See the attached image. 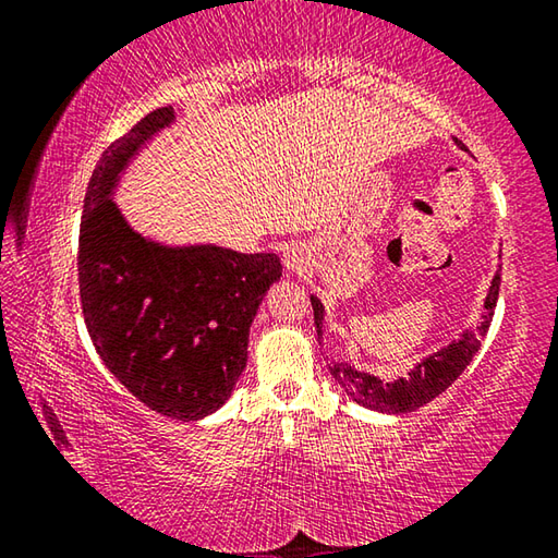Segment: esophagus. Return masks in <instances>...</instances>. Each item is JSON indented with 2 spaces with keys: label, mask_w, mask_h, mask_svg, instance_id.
Instances as JSON below:
<instances>
[{
  "label": "esophagus",
  "mask_w": 558,
  "mask_h": 558,
  "mask_svg": "<svg viewBox=\"0 0 558 558\" xmlns=\"http://www.w3.org/2000/svg\"><path fill=\"white\" fill-rule=\"evenodd\" d=\"M282 263H286L288 270H300L302 266H305V248L292 243L290 248H286V253H282Z\"/></svg>",
  "instance_id": "34e87169"
}]
</instances>
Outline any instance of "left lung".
Masks as SVG:
<instances>
[{"instance_id":"left-lung-1","label":"left lung","mask_w":558,"mask_h":558,"mask_svg":"<svg viewBox=\"0 0 558 558\" xmlns=\"http://www.w3.org/2000/svg\"><path fill=\"white\" fill-rule=\"evenodd\" d=\"M497 295H499V272L495 276L493 286H489L487 300H485V315L480 317L475 332H465L458 342H452L446 349H440V352L423 359V362L415 366L405 379L401 376V379L386 384L372 374L352 369L349 364H332L329 366V374H332L335 381L347 391L349 399L356 401L359 405H364V409L381 411V413H409V411L421 409V405H426L428 401L436 399L438 393L446 391L448 386L456 381L462 372H465V366L472 362V356H475V352L480 349V342H483V337L487 335L489 323H493ZM310 300H313V310H315L317 337H323L325 307L315 295Z\"/></svg>"}]
</instances>
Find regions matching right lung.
Segmentation results:
<instances>
[{"instance_id":"right-lung-1","label":"right lung","mask_w":558,"mask_h":558,"mask_svg":"<svg viewBox=\"0 0 558 558\" xmlns=\"http://www.w3.org/2000/svg\"><path fill=\"white\" fill-rule=\"evenodd\" d=\"M174 120L157 108L102 153L86 189L78 235L81 307L102 364L149 409L199 421L229 399L248 359V332L276 253L147 241L110 199L118 174Z\"/></svg>"}]
</instances>
